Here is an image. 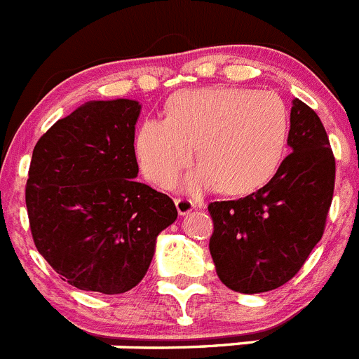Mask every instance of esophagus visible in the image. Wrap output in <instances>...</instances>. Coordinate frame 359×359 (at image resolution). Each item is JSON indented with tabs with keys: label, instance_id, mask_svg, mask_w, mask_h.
<instances>
[{
	"label": "esophagus",
	"instance_id": "esophagus-1",
	"mask_svg": "<svg viewBox=\"0 0 359 359\" xmlns=\"http://www.w3.org/2000/svg\"><path fill=\"white\" fill-rule=\"evenodd\" d=\"M175 207H177V210H179L180 216H187V214L193 212V210L196 209L195 202H191V200H187V198H177Z\"/></svg>",
	"mask_w": 359,
	"mask_h": 359
}]
</instances>
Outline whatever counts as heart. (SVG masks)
<instances>
[{
    "mask_svg": "<svg viewBox=\"0 0 359 359\" xmlns=\"http://www.w3.org/2000/svg\"><path fill=\"white\" fill-rule=\"evenodd\" d=\"M289 140V111L273 92L239 86L182 90L170 97L166 118H147L134 138L143 175L168 187L193 159L200 164L182 191L223 189L243 196L262 189L280 170Z\"/></svg>",
    "mask_w": 359,
    "mask_h": 359,
    "instance_id": "heart-1",
    "label": "heart"
}]
</instances>
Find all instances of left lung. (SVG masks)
Returning <instances> with one entry per match:
<instances>
[{
  "label": "left lung",
  "instance_id": "obj_1",
  "mask_svg": "<svg viewBox=\"0 0 359 359\" xmlns=\"http://www.w3.org/2000/svg\"><path fill=\"white\" fill-rule=\"evenodd\" d=\"M292 152L262 189L214 202L209 250L219 280L241 294L274 290L294 278L323 237L333 200L334 157L317 113L296 99Z\"/></svg>",
  "mask_w": 359,
  "mask_h": 359
}]
</instances>
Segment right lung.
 <instances>
[{
	"mask_svg": "<svg viewBox=\"0 0 359 359\" xmlns=\"http://www.w3.org/2000/svg\"><path fill=\"white\" fill-rule=\"evenodd\" d=\"M142 104L88 100L33 149L26 207L35 246L79 290L123 294L149 271L157 236L177 219L173 200L136 180Z\"/></svg>",
	"mask_w": 359,
	"mask_h": 359,
	"instance_id": "add662e5",
	"label": "right lung"
}]
</instances>
